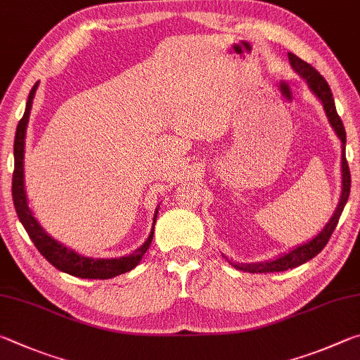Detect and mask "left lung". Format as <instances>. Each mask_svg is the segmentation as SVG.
Segmentation results:
<instances>
[{
  "mask_svg": "<svg viewBox=\"0 0 360 360\" xmlns=\"http://www.w3.org/2000/svg\"><path fill=\"white\" fill-rule=\"evenodd\" d=\"M288 58H289V63H291V68L307 82L308 86H310V90L314 93V96L321 101V104L324 107L326 115L329 118L330 126L333 128V131H335V134L338 136L340 141H342V194H340V200L335 212L332 213L330 219L326 223L324 228L321 229L313 238H310V240H307L305 243L299 245V247L289 250L288 253L276 256L275 259L251 262V264L232 262L224 256L232 267H236L237 270H243V272H248V274L283 272V270L299 267L304 262L313 259V257L326 247V243L329 242L333 229L337 228L340 215H342L345 205L348 202L349 191H351V174H349L348 162H346V132H345L342 118H340L337 113L335 101H333L329 84H327L326 79L316 71V69H314L311 65H308L307 61L300 60L297 55L288 53Z\"/></svg>",
  "mask_w": 360,
  "mask_h": 360,
  "instance_id": "8db88e82",
  "label": "left lung"
}]
</instances>
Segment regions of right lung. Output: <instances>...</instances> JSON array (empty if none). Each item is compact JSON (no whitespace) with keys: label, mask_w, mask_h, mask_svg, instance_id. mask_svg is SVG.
<instances>
[{"label":"right lung","mask_w":360,"mask_h":360,"mask_svg":"<svg viewBox=\"0 0 360 360\" xmlns=\"http://www.w3.org/2000/svg\"><path fill=\"white\" fill-rule=\"evenodd\" d=\"M39 82H36L34 86L31 88L30 96L27 101V107H25V113L20 122H18L15 139H14V175H12V199H14V207L17 212V217L23 224L25 231L28 232L31 240H33L34 247L39 250V253L46 257V259L52 264L55 269L61 270V272L69 274L72 276H79V278H88V280H109L113 276L122 275L129 272V270L139 266L142 256L147 253L151 240H153L155 234V223L158 217V209L153 215V224H151L150 236L147 237L141 247H139L134 253L122 257H112V259H94V257H86L79 255L77 251L65 247L58 240L47 234L46 229L37 223L33 212L28 207V198L27 191H25V174H23V158H25V137H27V128L31 105H33V99L37 90Z\"/></svg>","instance_id":"1"}]
</instances>
